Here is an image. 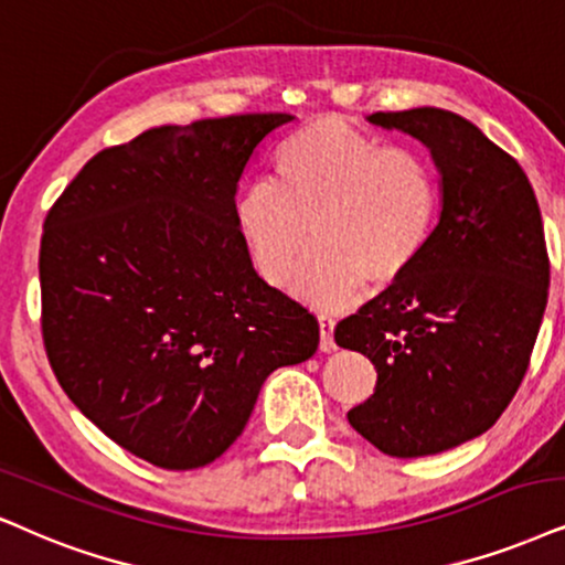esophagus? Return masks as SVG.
Returning a JSON list of instances; mask_svg holds the SVG:
<instances>
[{
    "mask_svg": "<svg viewBox=\"0 0 565 565\" xmlns=\"http://www.w3.org/2000/svg\"><path fill=\"white\" fill-rule=\"evenodd\" d=\"M318 323H320V349H323V352H331V349H335V341H333L335 320L331 316H318Z\"/></svg>",
    "mask_w": 565,
    "mask_h": 565,
    "instance_id": "obj_1",
    "label": "esophagus"
}]
</instances>
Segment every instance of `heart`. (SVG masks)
<instances>
[{
	"mask_svg": "<svg viewBox=\"0 0 565 565\" xmlns=\"http://www.w3.org/2000/svg\"><path fill=\"white\" fill-rule=\"evenodd\" d=\"M440 213V177L414 146H383L333 117L312 119L281 140L274 180L247 184L234 221L258 274L284 287L299 258L295 289L310 305L354 302L365 281H402L430 245Z\"/></svg>",
	"mask_w": 565,
	"mask_h": 565,
	"instance_id": "b5f03b06",
	"label": "heart"
}]
</instances>
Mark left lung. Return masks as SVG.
<instances>
[{
  "mask_svg": "<svg viewBox=\"0 0 565 565\" xmlns=\"http://www.w3.org/2000/svg\"><path fill=\"white\" fill-rule=\"evenodd\" d=\"M370 122L430 148L443 211L417 266L333 339L377 370L349 425L377 451L414 459L477 438L511 404L547 305L550 258L524 169L472 122L433 106Z\"/></svg>",
  "mask_w": 565,
  "mask_h": 565,
  "instance_id": "left-lung-1",
  "label": "left lung"
}]
</instances>
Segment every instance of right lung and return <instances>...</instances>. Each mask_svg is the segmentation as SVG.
<instances>
[{
  "mask_svg": "<svg viewBox=\"0 0 565 565\" xmlns=\"http://www.w3.org/2000/svg\"><path fill=\"white\" fill-rule=\"evenodd\" d=\"M291 119L156 127L93 156L49 209V365L98 430L153 467L218 459L266 377L318 349V318L263 281L234 221L249 156Z\"/></svg>",
  "mask_w": 565,
  "mask_h": 565,
  "instance_id": "right-lung-1",
  "label": "right lung"
}]
</instances>
